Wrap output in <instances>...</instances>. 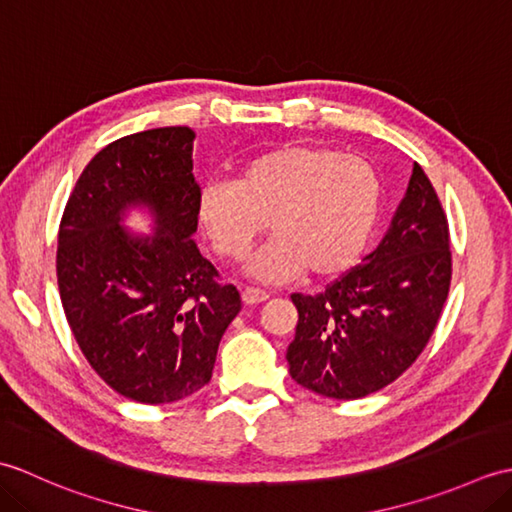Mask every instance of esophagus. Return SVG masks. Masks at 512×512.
Wrapping results in <instances>:
<instances>
[{"label":"esophagus","mask_w":512,"mask_h":512,"mask_svg":"<svg viewBox=\"0 0 512 512\" xmlns=\"http://www.w3.org/2000/svg\"><path fill=\"white\" fill-rule=\"evenodd\" d=\"M242 299H244V303H248V306H255V303H262V301L270 299V295H268L266 290H262V288L246 286V288L242 290Z\"/></svg>","instance_id":"esophagus-1"}]
</instances>
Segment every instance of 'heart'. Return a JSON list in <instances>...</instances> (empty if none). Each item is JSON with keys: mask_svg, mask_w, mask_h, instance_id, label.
I'll list each match as a JSON object with an SVG mask.
<instances>
[{"mask_svg": "<svg viewBox=\"0 0 512 512\" xmlns=\"http://www.w3.org/2000/svg\"><path fill=\"white\" fill-rule=\"evenodd\" d=\"M383 182L372 162L323 145H286L246 160L235 182L213 180L198 215L215 253L237 262L268 228L275 235L250 273L266 281L334 277L350 268L372 235Z\"/></svg>", "mask_w": 512, "mask_h": 512, "instance_id": "b5f03b06", "label": "heart"}]
</instances>
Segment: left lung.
Listing matches in <instances>:
<instances>
[{"mask_svg":"<svg viewBox=\"0 0 512 512\" xmlns=\"http://www.w3.org/2000/svg\"><path fill=\"white\" fill-rule=\"evenodd\" d=\"M449 220L427 173H413L383 242L299 312L290 376L314 394L356 400L405 374L427 347L451 288Z\"/></svg>","mask_w":512,"mask_h":512,"instance_id":"8db88e82","label":"left lung"}]
</instances>
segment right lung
Wrapping results in <instances>:
<instances>
[{"mask_svg": "<svg viewBox=\"0 0 512 512\" xmlns=\"http://www.w3.org/2000/svg\"><path fill=\"white\" fill-rule=\"evenodd\" d=\"M189 127L147 129L103 147L76 180L59 224L57 284L90 367L118 394L162 405L211 380L217 347L242 297L189 239L198 228ZM147 203L161 231L117 224Z\"/></svg>", "mask_w": 512, "mask_h": 512, "instance_id": "add662e5", "label": "right lung"}]
</instances>
